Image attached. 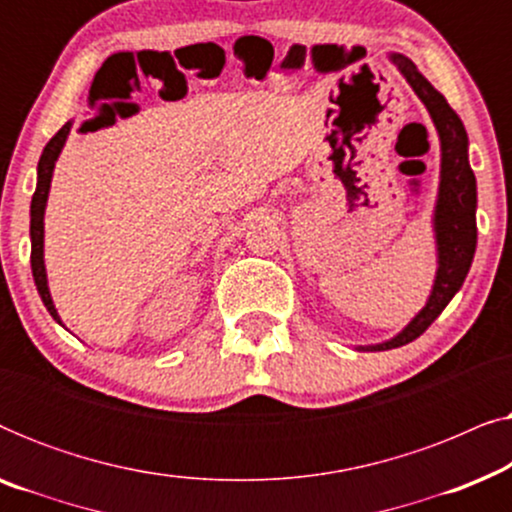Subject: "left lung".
<instances>
[{
    "instance_id": "1",
    "label": "left lung",
    "mask_w": 512,
    "mask_h": 512,
    "mask_svg": "<svg viewBox=\"0 0 512 512\" xmlns=\"http://www.w3.org/2000/svg\"><path fill=\"white\" fill-rule=\"evenodd\" d=\"M391 62L401 69L405 81L410 83L419 100L426 104L440 137V188L436 214H433V230L438 244V272L433 291L422 312L403 328L396 338L380 345L359 347L363 352H384V349L403 347L417 340L438 314L445 310L454 293L461 289L471 270L478 228H475V207H478V191H475V174L468 165V135L464 123L457 116L443 95L424 79V74L403 55H391Z\"/></svg>"
}]
</instances>
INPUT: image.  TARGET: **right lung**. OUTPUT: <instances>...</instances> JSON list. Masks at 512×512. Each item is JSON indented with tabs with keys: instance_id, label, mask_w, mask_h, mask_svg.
<instances>
[{
	"instance_id": "obj_1",
	"label": "right lung",
	"mask_w": 512,
	"mask_h": 512,
	"mask_svg": "<svg viewBox=\"0 0 512 512\" xmlns=\"http://www.w3.org/2000/svg\"><path fill=\"white\" fill-rule=\"evenodd\" d=\"M69 128L72 123H65L62 128L51 137V142L44 146V153L39 158L37 167V191L32 195V207H30V237H32V277L34 284H37V291L41 300H44L46 310L51 312V317L62 324L58 317V310H55L51 291H48V279H46V265H44V212H46V200L48 191H51V179H53V167L55 160H58L62 146L67 142Z\"/></svg>"
}]
</instances>
